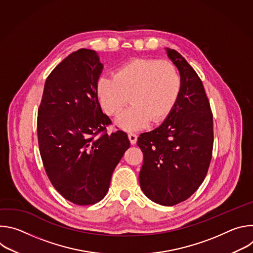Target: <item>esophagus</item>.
Instances as JSON below:
<instances>
[{"mask_svg":"<svg viewBox=\"0 0 253 253\" xmlns=\"http://www.w3.org/2000/svg\"><path fill=\"white\" fill-rule=\"evenodd\" d=\"M128 138H129L132 145L136 144V142H137V135L135 133H128Z\"/></svg>","mask_w":253,"mask_h":253,"instance_id":"1","label":"esophagus"}]
</instances>
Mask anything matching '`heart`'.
I'll list each match as a JSON object with an SVG mask.
<instances>
[{
	"mask_svg": "<svg viewBox=\"0 0 253 253\" xmlns=\"http://www.w3.org/2000/svg\"><path fill=\"white\" fill-rule=\"evenodd\" d=\"M180 77L173 64L156 59H136L116 70L113 77L98 81V94L105 111L117 115L131 99L132 106L118 118L128 131L165 119L178 98Z\"/></svg>",
	"mask_w": 253,
	"mask_h": 253,
	"instance_id": "b5f03b06",
	"label": "heart"
}]
</instances>
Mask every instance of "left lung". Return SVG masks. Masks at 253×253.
<instances>
[{"mask_svg":"<svg viewBox=\"0 0 253 253\" xmlns=\"http://www.w3.org/2000/svg\"><path fill=\"white\" fill-rule=\"evenodd\" d=\"M168 58L180 73L173 109L156 129L142 133L139 173L142 191L153 202L173 206L189 198L207 174L213 147V116L203 84L194 69L173 49Z\"/></svg>","mask_w":253,"mask_h":253,"instance_id":"1","label":"left lung"}]
</instances>
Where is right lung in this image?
Here are the masks:
<instances>
[{"instance_id": "add662e5", "label": "right lung", "mask_w": 253, "mask_h": 253, "mask_svg": "<svg viewBox=\"0 0 253 253\" xmlns=\"http://www.w3.org/2000/svg\"><path fill=\"white\" fill-rule=\"evenodd\" d=\"M103 64L98 54L80 49L48 76L38 110V142L46 173L56 190L77 205L95 204L109 190L113 171L130 141L98 101Z\"/></svg>"}]
</instances>
